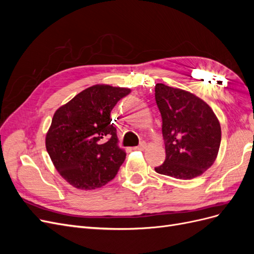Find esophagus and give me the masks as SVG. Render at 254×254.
Here are the masks:
<instances>
[{
	"instance_id": "esophagus-1",
	"label": "esophagus",
	"mask_w": 254,
	"mask_h": 254,
	"mask_svg": "<svg viewBox=\"0 0 254 254\" xmlns=\"http://www.w3.org/2000/svg\"><path fill=\"white\" fill-rule=\"evenodd\" d=\"M146 148V143L142 142L139 146H136V147H133L134 150H144Z\"/></svg>"
}]
</instances>
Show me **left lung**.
<instances>
[{"instance_id":"8db88e82","label":"left lung","mask_w":254,"mask_h":254,"mask_svg":"<svg viewBox=\"0 0 254 254\" xmlns=\"http://www.w3.org/2000/svg\"><path fill=\"white\" fill-rule=\"evenodd\" d=\"M155 92L166 155L164 163L155 171L181 180L202 175L218 155L221 129L217 117L189 91L157 83Z\"/></svg>"}]
</instances>
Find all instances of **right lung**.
Masks as SVG:
<instances>
[{
	"label": "right lung",
	"mask_w": 254,
	"mask_h": 254,
	"mask_svg": "<svg viewBox=\"0 0 254 254\" xmlns=\"http://www.w3.org/2000/svg\"><path fill=\"white\" fill-rule=\"evenodd\" d=\"M130 89L95 84L54 113L45 146L60 176L78 190L111 181L126 158L119 147L111 111Z\"/></svg>",
	"instance_id": "add662e5"
}]
</instances>
